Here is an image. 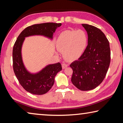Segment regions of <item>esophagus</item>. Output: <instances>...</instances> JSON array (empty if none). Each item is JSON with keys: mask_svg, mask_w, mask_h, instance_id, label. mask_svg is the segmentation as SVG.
I'll use <instances>...</instances> for the list:
<instances>
[{"mask_svg": "<svg viewBox=\"0 0 123 123\" xmlns=\"http://www.w3.org/2000/svg\"><path fill=\"white\" fill-rule=\"evenodd\" d=\"M62 68H63V69H64V68L67 67L68 66V64H66L65 63H63L62 64Z\"/></svg>", "mask_w": 123, "mask_h": 123, "instance_id": "34e87169", "label": "esophagus"}]
</instances>
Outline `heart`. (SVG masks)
<instances>
[{
	"instance_id": "1",
	"label": "heart",
	"mask_w": 123,
	"mask_h": 123,
	"mask_svg": "<svg viewBox=\"0 0 123 123\" xmlns=\"http://www.w3.org/2000/svg\"><path fill=\"white\" fill-rule=\"evenodd\" d=\"M88 36L84 30H65L58 37L56 47L63 53L68 61H73L81 56L86 48Z\"/></svg>"
}]
</instances>
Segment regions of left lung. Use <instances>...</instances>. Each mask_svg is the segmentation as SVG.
<instances>
[{"label": "left lung", "mask_w": 123, "mask_h": 123, "mask_svg": "<svg viewBox=\"0 0 123 123\" xmlns=\"http://www.w3.org/2000/svg\"><path fill=\"white\" fill-rule=\"evenodd\" d=\"M88 35V45L78 60L70 64L72 82L81 91L94 89L103 82L111 61L109 42L99 29L82 24Z\"/></svg>", "instance_id": "1"}]
</instances>
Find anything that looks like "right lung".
<instances>
[{"mask_svg":"<svg viewBox=\"0 0 123 123\" xmlns=\"http://www.w3.org/2000/svg\"><path fill=\"white\" fill-rule=\"evenodd\" d=\"M61 23H45L27 27L18 36L12 52L13 68L16 76L21 86L33 94L42 95L47 93L55 81V77L62 70L60 62L49 64L36 73H31L26 69L22 56V47L26 37L41 35L53 39L54 33Z\"/></svg>","mask_w":123,"mask_h":123,"instance_id":"add662e5","label":"right lung"}]
</instances>
